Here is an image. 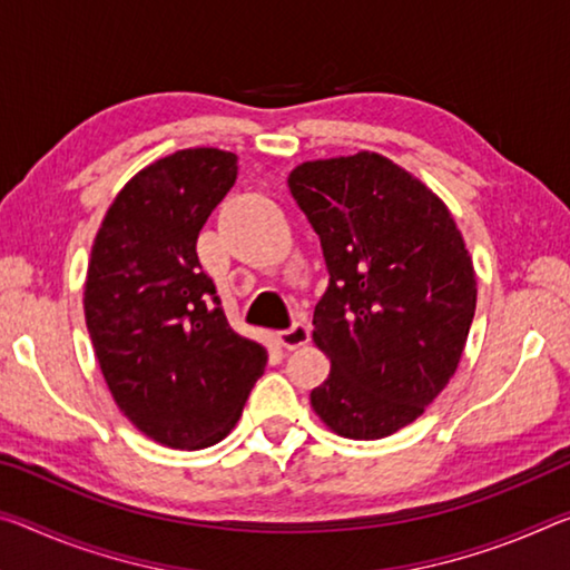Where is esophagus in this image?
Returning <instances> with one entry per match:
<instances>
[{"label": "esophagus", "mask_w": 570, "mask_h": 570, "mask_svg": "<svg viewBox=\"0 0 570 570\" xmlns=\"http://www.w3.org/2000/svg\"><path fill=\"white\" fill-rule=\"evenodd\" d=\"M278 342H282L286 350H299L309 342V327H306L304 322H294L288 330L278 332Z\"/></svg>", "instance_id": "obj_1"}]
</instances>
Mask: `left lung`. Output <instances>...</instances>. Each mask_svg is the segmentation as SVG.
I'll list each match as a JSON object with an SVG mask.
<instances>
[{"label":"left lung","instance_id":"8db88e82","mask_svg":"<svg viewBox=\"0 0 570 570\" xmlns=\"http://www.w3.org/2000/svg\"><path fill=\"white\" fill-rule=\"evenodd\" d=\"M288 187L330 268L312 320L330 375L312 411L337 436H391L462 360L476 309L462 230L429 185L375 151L302 161Z\"/></svg>","mask_w":570,"mask_h":570}]
</instances>
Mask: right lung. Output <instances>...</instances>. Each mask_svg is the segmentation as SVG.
Segmentation results:
<instances>
[{
    "mask_svg": "<svg viewBox=\"0 0 570 570\" xmlns=\"http://www.w3.org/2000/svg\"><path fill=\"white\" fill-rule=\"evenodd\" d=\"M236 177L238 157L215 147L151 161L108 205L90 248L83 312L104 381L126 419L169 449L228 436L266 367V347L230 327L195 250Z\"/></svg>",
    "mask_w": 570,
    "mask_h": 570,
    "instance_id": "obj_1",
    "label": "right lung"
}]
</instances>
